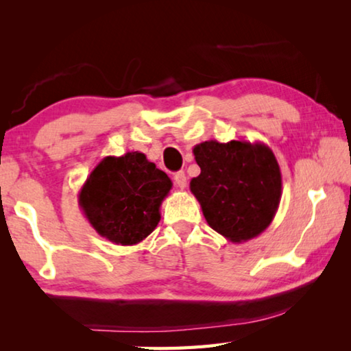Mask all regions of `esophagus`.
I'll return each instance as SVG.
<instances>
[{
    "label": "esophagus",
    "instance_id": "1",
    "mask_svg": "<svg viewBox=\"0 0 351 351\" xmlns=\"http://www.w3.org/2000/svg\"><path fill=\"white\" fill-rule=\"evenodd\" d=\"M173 181H175V186L180 187V189H186L187 187V178L184 175V171H176L173 175Z\"/></svg>",
    "mask_w": 351,
    "mask_h": 351
}]
</instances>
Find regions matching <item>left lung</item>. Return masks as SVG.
Masks as SVG:
<instances>
[{
	"label": "left lung",
	"instance_id": "obj_1",
	"mask_svg": "<svg viewBox=\"0 0 351 351\" xmlns=\"http://www.w3.org/2000/svg\"><path fill=\"white\" fill-rule=\"evenodd\" d=\"M193 154L201 173L190 181V192L207 224L232 243L266 230L282 198V173L271 148L263 142L206 141Z\"/></svg>",
	"mask_w": 351,
	"mask_h": 351
}]
</instances>
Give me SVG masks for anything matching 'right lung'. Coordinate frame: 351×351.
Masks as SVG:
<instances>
[{"mask_svg": "<svg viewBox=\"0 0 351 351\" xmlns=\"http://www.w3.org/2000/svg\"><path fill=\"white\" fill-rule=\"evenodd\" d=\"M171 184L144 153L106 156L86 178L79 204L96 232L122 246L138 245L161 219V204Z\"/></svg>", "mask_w": 351, "mask_h": 351, "instance_id": "1", "label": "right lung"}]
</instances>
